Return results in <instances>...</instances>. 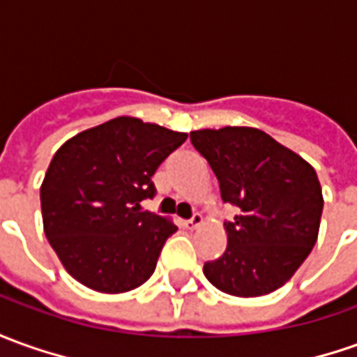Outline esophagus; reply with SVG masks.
<instances>
[{"instance_id":"34e87169","label":"esophagus","mask_w":357,"mask_h":357,"mask_svg":"<svg viewBox=\"0 0 357 357\" xmlns=\"http://www.w3.org/2000/svg\"><path fill=\"white\" fill-rule=\"evenodd\" d=\"M201 222H203V217H201L199 213H195L191 219L185 220V227H188L189 230H193V229H197V227H201Z\"/></svg>"}]
</instances>
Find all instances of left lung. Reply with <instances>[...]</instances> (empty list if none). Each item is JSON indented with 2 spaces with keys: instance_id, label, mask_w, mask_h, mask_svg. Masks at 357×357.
Masks as SVG:
<instances>
[{
  "instance_id": "left-lung-1",
  "label": "left lung",
  "mask_w": 357,
  "mask_h": 357,
  "mask_svg": "<svg viewBox=\"0 0 357 357\" xmlns=\"http://www.w3.org/2000/svg\"><path fill=\"white\" fill-rule=\"evenodd\" d=\"M236 215L225 220L229 246L203 273L234 297L281 287L307 260L319 236L322 189L311 164L264 130L225 127L189 132Z\"/></svg>"
}]
</instances>
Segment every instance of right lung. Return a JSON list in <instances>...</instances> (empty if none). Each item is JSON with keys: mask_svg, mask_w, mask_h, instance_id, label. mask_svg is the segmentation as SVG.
Here are the masks:
<instances>
[{"mask_svg": "<svg viewBox=\"0 0 357 357\" xmlns=\"http://www.w3.org/2000/svg\"><path fill=\"white\" fill-rule=\"evenodd\" d=\"M185 132L117 117L58 148L40 188L45 234L66 271L89 289L125 293L154 273L174 222L140 201Z\"/></svg>", "mask_w": 357, "mask_h": 357, "instance_id": "obj_1", "label": "right lung"}]
</instances>
